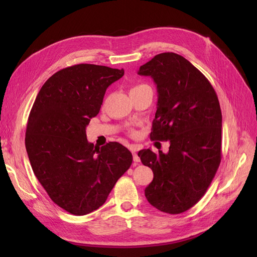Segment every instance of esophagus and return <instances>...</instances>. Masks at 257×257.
<instances>
[{
  "instance_id": "34e87169",
  "label": "esophagus",
  "mask_w": 257,
  "mask_h": 257,
  "mask_svg": "<svg viewBox=\"0 0 257 257\" xmlns=\"http://www.w3.org/2000/svg\"><path fill=\"white\" fill-rule=\"evenodd\" d=\"M132 154H133V161H134V163H140V161H141V158H140V156L138 155V153L136 152V151H133L132 152Z\"/></svg>"
}]
</instances>
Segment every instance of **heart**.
Listing matches in <instances>:
<instances>
[{"instance_id": "heart-1", "label": "heart", "mask_w": 257, "mask_h": 257, "mask_svg": "<svg viewBox=\"0 0 257 257\" xmlns=\"http://www.w3.org/2000/svg\"><path fill=\"white\" fill-rule=\"evenodd\" d=\"M141 86H145V85H138V86H136V87H133L132 89H134V88H138V87H141ZM132 133L134 134V132H133V131H132Z\"/></svg>"}]
</instances>
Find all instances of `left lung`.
I'll return each instance as SVG.
<instances>
[{
    "label": "left lung",
    "instance_id": "8db88e82",
    "mask_svg": "<svg viewBox=\"0 0 257 257\" xmlns=\"http://www.w3.org/2000/svg\"><path fill=\"white\" fill-rule=\"evenodd\" d=\"M157 88L152 141H169L167 154L141 150L143 165L154 177L146 187L149 203L177 214L204 196L221 163L222 112L207 78L184 57L161 53L140 67Z\"/></svg>",
    "mask_w": 257,
    "mask_h": 257
}]
</instances>
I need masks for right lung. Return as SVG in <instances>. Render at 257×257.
Listing matches in <instances>:
<instances>
[{
    "label": "right lung",
    "instance_id": "obj_1",
    "mask_svg": "<svg viewBox=\"0 0 257 257\" xmlns=\"http://www.w3.org/2000/svg\"><path fill=\"white\" fill-rule=\"evenodd\" d=\"M124 70L76 64L51 76L40 88L27 124L25 145L32 170L54 203L75 215L102 206L132 154L116 142L97 147L86 126L107 87Z\"/></svg>",
    "mask_w": 257,
    "mask_h": 257
}]
</instances>
